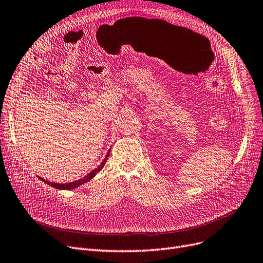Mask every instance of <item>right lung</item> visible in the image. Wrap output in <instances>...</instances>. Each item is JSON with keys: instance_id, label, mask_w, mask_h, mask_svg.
<instances>
[{"instance_id": "right-lung-1", "label": "right lung", "mask_w": 263, "mask_h": 263, "mask_svg": "<svg viewBox=\"0 0 263 263\" xmlns=\"http://www.w3.org/2000/svg\"><path fill=\"white\" fill-rule=\"evenodd\" d=\"M109 152H110V151H109ZM109 152L107 153L105 159L103 160V162L100 164L99 167H97L96 169H94L93 171H91L89 174H86V176H85L84 178H82V179H80V180H78V181L70 182V183H66V184H60V183H53V182H50V181H46V180H44V179H42V178H40V179H41L43 182H45L46 184H48V185H51V186H53L54 189H57V190H73V189H76V187H78V186L82 185V184H84L85 182L90 181L92 178H94V177L96 176L97 172H100V171L103 169V167L105 166V163H106V161H107V158H108V156H109Z\"/></svg>"}]
</instances>
